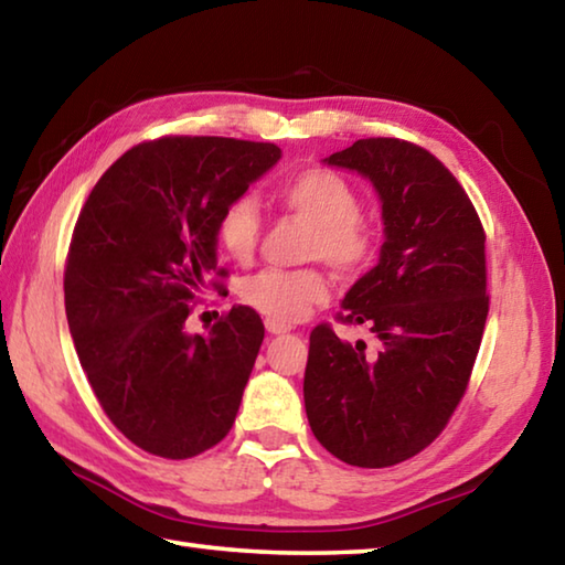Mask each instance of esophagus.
I'll return each instance as SVG.
<instances>
[{"instance_id":"34e87169","label":"esophagus","mask_w":565,"mask_h":565,"mask_svg":"<svg viewBox=\"0 0 565 565\" xmlns=\"http://www.w3.org/2000/svg\"><path fill=\"white\" fill-rule=\"evenodd\" d=\"M266 331L269 333H274V335H281V333H289L291 331V326H286V323H276V321H269V318H266Z\"/></svg>"}]
</instances>
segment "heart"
<instances>
[{
    "instance_id": "b5f03b06",
    "label": "heart",
    "mask_w": 565,
    "mask_h": 565,
    "mask_svg": "<svg viewBox=\"0 0 565 565\" xmlns=\"http://www.w3.org/2000/svg\"><path fill=\"white\" fill-rule=\"evenodd\" d=\"M279 202L294 217L311 224L306 256L323 259L341 274H361L377 254V230L361 212V194L351 180L333 170L311 168L286 180ZM217 237L234 262L247 264L262 237V214L254 198L230 200L217 220ZM328 279L316 266L306 269H264L242 284V299L276 323H296L323 301Z\"/></svg>"
}]
</instances>
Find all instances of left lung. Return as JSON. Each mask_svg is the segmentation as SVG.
I'll return each mask as SVG.
<instances>
[{
	"instance_id": "obj_1",
	"label": "left lung",
	"mask_w": 565,
	"mask_h": 565,
	"mask_svg": "<svg viewBox=\"0 0 565 565\" xmlns=\"http://www.w3.org/2000/svg\"><path fill=\"white\" fill-rule=\"evenodd\" d=\"M326 162L361 172L383 202L381 262L338 313L371 326L377 348L318 323L306 415L345 465L393 467L433 445L465 397L489 313L487 234L457 178L415 142L363 138Z\"/></svg>"
}]
</instances>
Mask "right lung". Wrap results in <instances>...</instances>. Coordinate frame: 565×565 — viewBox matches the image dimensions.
<instances>
[{
  "mask_svg": "<svg viewBox=\"0 0 565 565\" xmlns=\"http://www.w3.org/2000/svg\"><path fill=\"white\" fill-rule=\"evenodd\" d=\"M274 142L166 136L113 162L90 190L64 271L81 367L108 419L132 445L190 459L234 425L264 323L234 306L190 335L184 321L217 266V220L276 166Z\"/></svg>",
  "mask_w": 565,
  "mask_h": 565,
  "instance_id": "add662e5",
  "label": "right lung"
}]
</instances>
